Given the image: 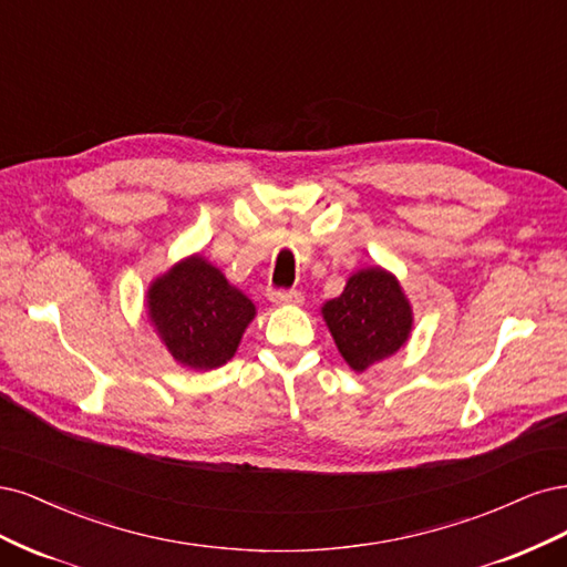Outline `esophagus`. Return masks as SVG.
<instances>
[{
	"mask_svg": "<svg viewBox=\"0 0 567 567\" xmlns=\"http://www.w3.org/2000/svg\"><path fill=\"white\" fill-rule=\"evenodd\" d=\"M270 301L276 306H301L303 297L297 289H278V291H270Z\"/></svg>",
	"mask_w": 567,
	"mask_h": 567,
	"instance_id": "obj_1",
	"label": "esophagus"
}]
</instances>
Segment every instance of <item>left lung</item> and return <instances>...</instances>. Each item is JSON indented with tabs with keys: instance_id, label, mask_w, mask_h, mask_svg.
<instances>
[{
	"instance_id": "left-lung-1",
	"label": "left lung",
	"mask_w": 567,
	"mask_h": 567,
	"mask_svg": "<svg viewBox=\"0 0 567 567\" xmlns=\"http://www.w3.org/2000/svg\"><path fill=\"white\" fill-rule=\"evenodd\" d=\"M322 320L353 372L395 355L414 330L412 303L391 270L368 266L351 272L337 299L324 301Z\"/></svg>"
}]
</instances>
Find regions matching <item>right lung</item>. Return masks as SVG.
<instances>
[{"label": "right lung", "instance_id": "add662e5", "mask_svg": "<svg viewBox=\"0 0 567 567\" xmlns=\"http://www.w3.org/2000/svg\"><path fill=\"white\" fill-rule=\"evenodd\" d=\"M145 313L181 368L207 372L235 355L257 306L197 251L151 282Z\"/></svg>", "mask_w": 567, "mask_h": 567}]
</instances>
